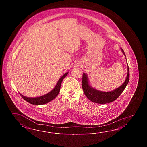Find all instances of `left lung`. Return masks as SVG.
<instances>
[{
	"instance_id": "left-lung-1",
	"label": "left lung",
	"mask_w": 147,
	"mask_h": 147,
	"mask_svg": "<svg viewBox=\"0 0 147 147\" xmlns=\"http://www.w3.org/2000/svg\"><path fill=\"white\" fill-rule=\"evenodd\" d=\"M123 54L125 55L124 51L122 49ZM129 79V70L128 65V73L125 83L119 88L110 92H103L98 91L90 86L88 83V77L86 74L83 73L82 78V88L86 96L93 102L105 104L111 102L119 98L125 89L128 83Z\"/></svg>"
}]
</instances>
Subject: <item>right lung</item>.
<instances>
[{
    "instance_id": "right-lung-1",
    "label": "right lung",
    "mask_w": 147,
    "mask_h": 147,
    "mask_svg": "<svg viewBox=\"0 0 147 147\" xmlns=\"http://www.w3.org/2000/svg\"><path fill=\"white\" fill-rule=\"evenodd\" d=\"M68 73V72L64 74L63 76L59 79L55 88L52 91L45 95H43L42 96L34 98H28V97H25V96H23L22 95H21V94H20L21 97L23 98L25 101H26L27 102H28L31 104H33V105H43V104L48 103L51 101L53 100L58 95L59 92L60 91L62 82L63 79L67 76Z\"/></svg>"
}]
</instances>
